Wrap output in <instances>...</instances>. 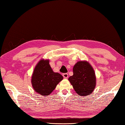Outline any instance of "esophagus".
Returning a JSON list of instances; mask_svg holds the SVG:
<instances>
[{"label": "esophagus", "instance_id": "34e87169", "mask_svg": "<svg viewBox=\"0 0 125 125\" xmlns=\"http://www.w3.org/2000/svg\"><path fill=\"white\" fill-rule=\"evenodd\" d=\"M62 76L64 78H68V73H63V74H62Z\"/></svg>", "mask_w": 125, "mask_h": 125}]
</instances>
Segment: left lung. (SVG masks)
<instances>
[{"instance_id": "1", "label": "left lung", "mask_w": 125, "mask_h": 125, "mask_svg": "<svg viewBox=\"0 0 125 125\" xmlns=\"http://www.w3.org/2000/svg\"><path fill=\"white\" fill-rule=\"evenodd\" d=\"M73 75L69 77L71 84L77 94L81 96H88L96 86L94 70L87 61H79L73 68Z\"/></svg>"}]
</instances>
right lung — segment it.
Segmentation results:
<instances>
[{"mask_svg": "<svg viewBox=\"0 0 125 125\" xmlns=\"http://www.w3.org/2000/svg\"><path fill=\"white\" fill-rule=\"evenodd\" d=\"M49 62L48 59H41L35 66L31 77L33 89L45 96L50 94L63 78L61 74L53 72Z\"/></svg>", "mask_w": 125, "mask_h": 125, "instance_id": "right-lung-1", "label": "right lung"}]
</instances>
